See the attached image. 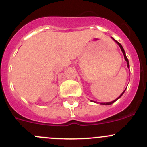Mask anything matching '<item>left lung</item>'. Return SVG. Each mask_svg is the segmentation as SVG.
<instances>
[{
    "label": "left lung",
    "mask_w": 147,
    "mask_h": 147,
    "mask_svg": "<svg viewBox=\"0 0 147 147\" xmlns=\"http://www.w3.org/2000/svg\"><path fill=\"white\" fill-rule=\"evenodd\" d=\"M112 39H113V40H114V41L116 42V43H117L118 45H119V47H120V48H121V51H122L123 54V55H124L125 60V61H126V62H127V68H128V69H129V68H130V65H129V61H128V59H127V57H126V55H125V50H124L123 48V46H122V45H121V44L120 43V42H118L117 41V40H115V39L113 38H112ZM125 90H126V89H125ZM125 90L123 91V92L122 93H121V95H120L119 97H118L117 99H115V100L112 101V102H106V103H102H102H100V105H111V104L114 103V102H116V100H118V99H119V98H121V96L123 95V93L125 92ZM90 101H91V102H94V103H97V104H98V102H94V101H92V100H90Z\"/></svg>",
    "instance_id": "obj_1"
}]
</instances>
